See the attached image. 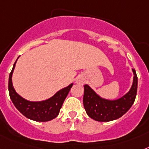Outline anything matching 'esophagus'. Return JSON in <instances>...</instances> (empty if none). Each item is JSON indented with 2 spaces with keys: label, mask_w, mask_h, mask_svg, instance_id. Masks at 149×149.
I'll list each match as a JSON object with an SVG mask.
<instances>
[{
  "label": "esophagus",
  "mask_w": 149,
  "mask_h": 149,
  "mask_svg": "<svg viewBox=\"0 0 149 149\" xmlns=\"http://www.w3.org/2000/svg\"><path fill=\"white\" fill-rule=\"evenodd\" d=\"M76 82H77V84L82 85L84 83V79L82 78V77H78L77 79V80H76Z\"/></svg>",
  "instance_id": "obj_1"
}]
</instances>
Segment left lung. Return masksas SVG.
I'll list each match as a JSON object with an SVG mask.
<instances>
[{
    "instance_id": "obj_1",
    "label": "left lung",
    "mask_w": 149,
    "mask_h": 149,
    "mask_svg": "<svg viewBox=\"0 0 149 149\" xmlns=\"http://www.w3.org/2000/svg\"><path fill=\"white\" fill-rule=\"evenodd\" d=\"M132 70L134 77L130 89L117 100L102 98L88 85H85L83 105L88 117L99 122H108L118 119L127 113L134 103L137 93L138 78L136 70Z\"/></svg>"
}]
</instances>
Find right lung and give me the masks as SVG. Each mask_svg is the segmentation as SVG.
I'll list each match as a JSON object with an SVG mask.
<instances>
[{"mask_svg":"<svg viewBox=\"0 0 149 149\" xmlns=\"http://www.w3.org/2000/svg\"><path fill=\"white\" fill-rule=\"evenodd\" d=\"M17 61L13 64L12 71L10 73L8 82L9 94L14 106L25 117L32 120L46 122L54 119L59 114L60 110L63 105L65 98H67L73 84L71 83L67 87L61 89L48 99L42 102H30L17 94L13 86L12 76Z\"/></svg>","mask_w":149,"mask_h":149,"instance_id":"1","label":"right lung"}]
</instances>
